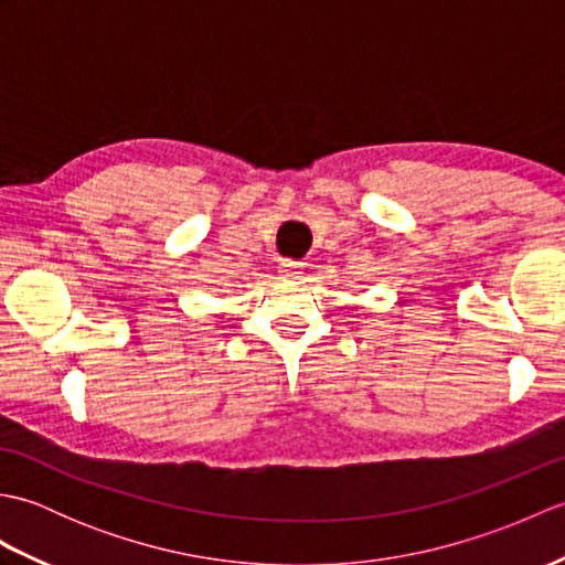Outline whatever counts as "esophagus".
I'll return each instance as SVG.
<instances>
[{"label":"esophagus","instance_id":"1","mask_svg":"<svg viewBox=\"0 0 565 565\" xmlns=\"http://www.w3.org/2000/svg\"><path fill=\"white\" fill-rule=\"evenodd\" d=\"M279 271H281V276H284L286 281H294V279H298V276L303 274V267H301V262L284 259V262H281V267H279Z\"/></svg>","mask_w":565,"mask_h":565}]
</instances>
